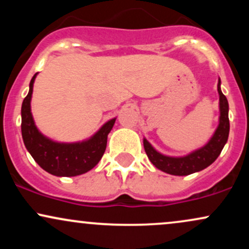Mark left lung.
Masks as SVG:
<instances>
[{
	"label": "left lung",
	"instance_id": "left-lung-1",
	"mask_svg": "<svg viewBox=\"0 0 249 249\" xmlns=\"http://www.w3.org/2000/svg\"><path fill=\"white\" fill-rule=\"evenodd\" d=\"M218 92L220 101V119L219 126L214 132L211 141L204 147L194 151L188 156L179 157H167L164 154L157 152L146 139H144V148L148 159L151 162L162 172H166L173 176H188L194 172L204 170L210 166L219 154L221 153L230 133V119H228V102L220 89V79L218 83Z\"/></svg>",
	"mask_w": 249,
	"mask_h": 249
}]
</instances>
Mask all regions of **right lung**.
Returning a JSON list of instances; mask_svg holds the SVG:
<instances>
[{"label":"right lung","mask_w":249,"mask_h":249,"mask_svg":"<svg viewBox=\"0 0 249 249\" xmlns=\"http://www.w3.org/2000/svg\"><path fill=\"white\" fill-rule=\"evenodd\" d=\"M37 73L30 81L29 92L22 103V137L27 150L43 170L57 177H75L93 168L105 152L107 134L116 118L108 121L89 141L73 144L53 142L37 130L30 110L33 87Z\"/></svg>","instance_id":"add662e5"}]
</instances>
